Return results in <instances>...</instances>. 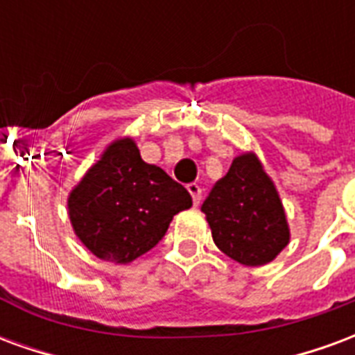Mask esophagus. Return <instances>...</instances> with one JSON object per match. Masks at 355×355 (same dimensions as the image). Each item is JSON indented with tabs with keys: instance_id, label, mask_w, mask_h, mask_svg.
<instances>
[{
	"instance_id": "34e87169",
	"label": "esophagus",
	"mask_w": 355,
	"mask_h": 355,
	"mask_svg": "<svg viewBox=\"0 0 355 355\" xmlns=\"http://www.w3.org/2000/svg\"><path fill=\"white\" fill-rule=\"evenodd\" d=\"M188 188V192L192 193V200H193V205H200L201 203V186L192 182V184L186 186Z\"/></svg>"
}]
</instances>
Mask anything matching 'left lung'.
<instances>
[{
	"instance_id": "8db88e82",
	"label": "left lung",
	"mask_w": 355,
	"mask_h": 355,
	"mask_svg": "<svg viewBox=\"0 0 355 355\" xmlns=\"http://www.w3.org/2000/svg\"><path fill=\"white\" fill-rule=\"evenodd\" d=\"M201 211L216 247L239 264H268L289 243V224L279 193L253 152L232 162Z\"/></svg>"
}]
</instances>
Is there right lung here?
<instances>
[{
  "mask_svg": "<svg viewBox=\"0 0 355 355\" xmlns=\"http://www.w3.org/2000/svg\"><path fill=\"white\" fill-rule=\"evenodd\" d=\"M192 196L162 169L142 162L135 140L110 144L68 196L76 236L101 261L127 264L155 247Z\"/></svg>",
  "mask_w": 355,
  "mask_h": 355,
  "instance_id": "1",
  "label": "right lung"
}]
</instances>
